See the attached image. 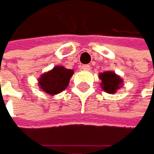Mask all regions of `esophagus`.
<instances>
[{"label": "esophagus", "mask_w": 154, "mask_h": 154, "mask_svg": "<svg viewBox=\"0 0 154 154\" xmlns=\"http://www.w3.org/2000/svg\"><path fill=\"white\" fill-rule=\"evenodd\" d=\"M81 69H82L83 71H89V70H90V66H89L88 64L82 65V66H81Z\"/></svg>", "instance_id": "obj_1"}]
</instances>
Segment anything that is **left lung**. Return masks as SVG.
<instances>
[{
  "instance_id": "1",
  "label": "left lung",
  "mask_w": 154,
  "mask_h": 154,
  "mask_svg": "<svg viewBox=\"0 0 154 154\" xmlns=\"http://www.w3.org/2000/svg\"><path fill=\"white\" fill-rule=\"evenodd\" d=\"M100 79L101 80L100 86L108 94L116 93V91L121 88L123 83V79L118 75H116L114 72L107 71L104 73H100Z\"/></svg>"
}]
</instances>
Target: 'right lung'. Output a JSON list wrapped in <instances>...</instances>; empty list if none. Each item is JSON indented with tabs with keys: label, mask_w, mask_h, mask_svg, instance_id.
I'll return each mask as SVG.
<instances>
[{
	"label": "right lung",
	"mask_w": 154,
	"mask_h": 154,
	"mask_svg": "<svg viewBox=\"0 0 154 154\" xmlns=\"http://www.w3.org/2000/svg\"><path fill=\"white\" fill-rule=\"evenodd\" d=\"M74 74L73 70L63 66H55L53 70L43 74L38 80L39 87L49 95H56L65 90Z\"/></svg>",
	"instance_id": "right-lung-1"
}]
</instances>
